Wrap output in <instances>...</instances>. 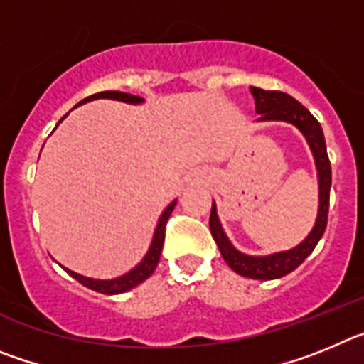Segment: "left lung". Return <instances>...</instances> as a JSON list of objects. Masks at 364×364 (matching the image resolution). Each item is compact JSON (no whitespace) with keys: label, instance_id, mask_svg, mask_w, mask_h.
<instances>
[{"label":"left lung","instance_id":"1","mask_svg":"<svg viewBox=\"0 0 364 364\" xmlns=\"http://www.w3.org/2000/svg\"><path fill=\"white\" fill-rule=\"evenodd\" d=\"M250 91L255 98L257 112L260 114L257 122H288V124L295 125L302 133V136L306 138L311 154H314L315 167H317V178H319V210H317L314 228L301 244H297L291 250H286V252H277L272 253V255H246V253L239 252L222 230L215 202L211 205L210 230L218 250H220L222 259L226 260L228 266L242 277L272 281V279L284 277L290 272H294L314 252V247L323 237L328 222L332 167H330V160H328L323 127L304 105L281 91H264L259 87H250Z\"/></svg>","mask_w":364,"mask_h":364}]
</instances>
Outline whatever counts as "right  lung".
<instances>
[{
  "label": "right lung",
  "instance_id": "1",
  "mask_svg": "<svg viewBox=\"0 0 364 364\" xmlns=\"http://www.w3.org/2000/svg\"><path fill=\"white\" fill-rule=\"evenodd\" d=\"M98 98L118 100V102H124V104H131V105L144 104L142 96H134V95H129V92H122V91H104V92H96V95H92V96H87V98L82 100L78 105L87 104V102H91V100H98ZM78 105H76V107H78ZM65 117H63L62 120H65ZM62 120L58 122V124H62ZM56 127H54V129H56ZM175 205H176V200H173L171 204L167 205L166 210L162 211V215H160V218H159V224H156V228H154V235H153V240H151L149 250H147V253L144 255V259L140 260V262H138V264L134 266L131 272L124 273V275H120V277H117V279H91V277H83V275H80V273L65 268V266H62V268L69 273L70 277L76 279L78 282H82L83 286H87L89 290L100 291V294L118 295V294H124V291L133 290L134 286H138L140 282H144L146 279H149L151 275H153L156 264H159L160 253H162V246H164V237H166L167 218H169L171 211L175 210Z\"/></svg>",
  "mask_w": 364,
  "mask_h": 364
}]
</instances>
